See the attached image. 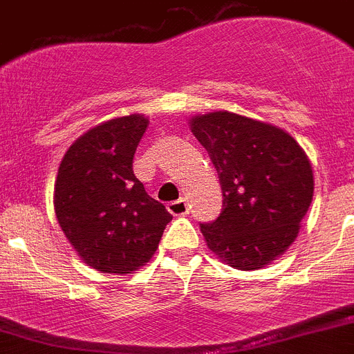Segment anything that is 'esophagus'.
Wrapping results in <instances>:
<instances>
[{
    "instance_id": "esophagus-1",
    "label": "esophagus",
    "mask_w": 354,
    "mask_h": 354,
    "mask_svg": "<svg viewBox=\"0 0 354 354\" xmlns=\"http://www.w3.org/2000/svg\"><path fill=\"white\" fill-rule=\"evenodd\" d=\"M168 210H170V214H174V216H186L187 214V203L186 200H177V202H170L168 203Z\"/></svg>"
}]
</instances>
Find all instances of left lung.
I'll list each match as a JSON object with an SVG mask.
<instances>
[{"mask_svg": "<svg viewBox=\"0 0 354 354\" xmlns=\"http://www.w3.org/2000/svg\"><path fill=\"white\" fill-rule=\"evenodd\" d=\"M189 129L207 149L223 191L207 248L241 270H258L295 242L314 196L313 165L290 133L228 110L198 113Z\"/></svg>", "mask_w": 354, "mask_h": 354, "instance_id": "left-lung-1", "label": "left lung"}]
</instances>
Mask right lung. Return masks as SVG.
Here are the masks:
<instances>
[{"label":"right lung","mask_w":354,"mask_h":354,"mask_svg":"<svg viewBox=\"0 0 354 354\" xmlns=\"http://www.w3.org/2000/svg\"><path fill=\"white\" fill-rule=\"evenodd\" d=\"M149 118L129 113L87 129L68 147L54 210L79 258L102 274H133L154 256L171 216L133 174Z\"/></svg>","instance_id":"obj_1"}]
</instances>
